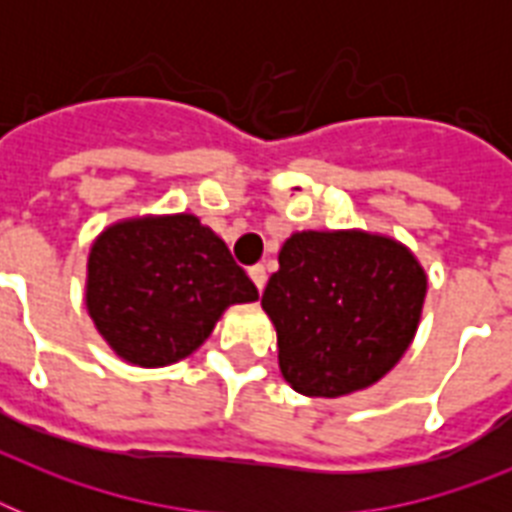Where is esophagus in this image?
I'll list each match as a JSON object with an SVG mask.
<instances>
[{"label":"esophagus","instance_id":"obj_1","mask_svg":"<svg viewBox=\"0 0 512 512\" xmlns=\"http://www.w3.org/2000/svg\"><path fill=\"white\" fill-rule=\"evenodd\" d=\"M249 279L255 281V287L260 289V292H263L265 281H268V273H265V265H252V268H249Z\"/></svg>","mask_w":512,"mask_h":512}]
</instances>
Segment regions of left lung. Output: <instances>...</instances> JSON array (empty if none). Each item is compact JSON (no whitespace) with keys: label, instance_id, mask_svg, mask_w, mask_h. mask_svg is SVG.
Returning <instances> with one entry per match:
<instances>
[{"label":"left lung","instance_id":"8db88e82","mask_svg":"<svg viewBox=\"0 0 512 512\" xmlns=\"http://www.w3.org/2000/svg\"><path fill=\"white\" fill-rule=\"evenodd\" d=\"M425 292V268L390 236L292 233L260 303L276 327L284 380L316 398L374 385L412 345Z\"/></svg>","mask_w":512,"mask_h":512}]
</instances>
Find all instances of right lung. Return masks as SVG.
I'll return each instance as SVG.
<instances>
[{"label":"right lung","mask_w":512,"mask_h":512,"mask_svg":"<svg viewBox=\"0 0 512 512\" xmlns=\"http://www.w3.org/2000/svg\"><path fill=\"white\" fill-rule=\"evenodd\" d=\"M255 300L225 241L188 212L119 220L87 257L92 324L116 356L146 369L191 356L225 308Z\"/></svg>","instance_id":"obj_1"}]
</instances>
